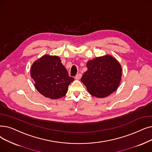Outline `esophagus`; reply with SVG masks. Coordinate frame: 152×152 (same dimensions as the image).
Here are the masks:
<instances>
[{"label":"esophagus","mask_w":152,"mask_h":152,"mask_svg":"<svg viewBox=\"0 0 152 152\" xmlns=\"http://www.w3.org/2000/svg\"><path fill=\"white\" fill-rule=\"evenodd\" d=\"M82 77V75L81 74H77L76 76H75V79L76 80H80V79H81V77Z\"/></svg>","instance_id":"1"}]
</instances>
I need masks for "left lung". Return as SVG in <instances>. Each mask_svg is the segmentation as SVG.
Wrapping results in <instances>:
<instances>
[{
	"label": "left lung",
	"mask_w": 152,
	"mask_h": 152,
	"mask_svg": "<svg viewBox=\"0 0 152 152\" xmlns=\"http://www.w3.org/2000/svg\"><path fill=\"white\" fill-rule=\"evenodd\" d=\"M88 70L81 81L89 94L102 98L117 90L122 76V67L115 58L110 55L97 57L87 63Z\"/></svg>",
	"instance_id": "8db88e82"
}]
</instances>
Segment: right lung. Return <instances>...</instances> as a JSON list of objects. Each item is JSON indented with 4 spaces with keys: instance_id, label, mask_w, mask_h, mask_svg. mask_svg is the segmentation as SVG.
Returning a JSON list of instances; mask_svg holds the SVG:
<instances>
[{
    "instance_id": "add662e5",
    "label": "right lung",
    "mask_w": 152,
    "mask_h": 152,
    "mask_svg": "<svg viewBox=\"0 0 152 152\" xmlns=\"http://www.w3.org/2000/svg\"><path fill=\"white\" fill-rule=\"evenodd\" d=\"M30 75L37 90L46 97L60 99L67 93L68 86L74 81L61 63L60 57L45 55L33 63Z\"/></svg>"
}]
</instances>
